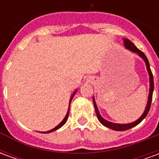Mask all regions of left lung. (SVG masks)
<instances>
[{
	"instance_id": "1",
	"label": "left lung",
	"mask_w": 159,
	"mask_h": 159,
	"mask_svg": "<svg viewBox=\"0 0 159 159\" xmlns=\"http://www.w3.org/2000/svg\"><path fill=\"white\" fill-rule=\"evenodd\" d=\"M123 42H124V46H125V48H128L129 50H130V51H132L133 52H136V53H138V55L140 56V57H141V58L143 59L144 61H145V63H146L147 71H148V74H149V79H150V90H149V95H148V100H147V107H146V109H145L144 113L141 115V117H140L139 119H137L136 121H134V123H127V124L113 123H111V122H109V121H107V120L104 119L103 117L100 116V112H99V111H98V107H97L96 104H95V101H94V99L93 98V105H94V109H95V112H96L97 117H98L99 121L103 124L104 126L107 127V128L111 129H113V130H117V131H124V130L129 129H131V128L136 126L137 124H139V123H140V122L145 118V117H147V113L149 112V110H150L151 104H152V93H153V89H154L153 76H152V70H151L149 61H148V59H147V56L145 55V53H144L143 52H141L140 49L137 48L136 47H135V45H134L131 41H129V40L123 39Z\"/></svg>"
}]
</instances>
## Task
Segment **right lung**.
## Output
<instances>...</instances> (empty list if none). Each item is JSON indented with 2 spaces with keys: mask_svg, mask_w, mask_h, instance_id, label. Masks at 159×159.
<instances>
[{
  "mask_svg": "<svg viewBox=\"0 0 159 159\" xmlns=\"http://www.w3.org/2000/svg\"><path fill=\"white\" fill-rule=\"evenodd\" d=\"M76 91H75V92H74V93H73V94H72V95H71V97H70V101H71V100H72L73 96L75 95V93H76ZM69 113H70V107H69V109H68V111H67V113H66V117H65V118L63 119L62 122L59 123V125H57V126H56L55 128H53L52 129L49 130V131H47V132H42V133H44V134H45V133L46 134H47V133H50V132H52V131H54V130L58 129H59V128H61V127H62L63 125H64V124H65V123H66V121H67V119H68V117H69Z\"/></svg>",
  "mask_w": 159,
  "mask_h": 159,
  "instance_id": "right-lung-1",
  "label": "right lung"
}]
</instances>
